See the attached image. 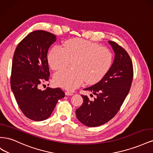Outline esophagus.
Listing matches in <instances>:
<instances>
[{"label":"esophagus","mask_w":153,"mask_h":153,"mask_svg":"<svg viewBox=\"0 0 153 153\" xmlns=\"http://www.w3.org/2000/svg\"><path fill=\"white\" fill-rule=\"evenodd\" d=\"M65 94L66 96H72V95H73V93H72V92H71L67 91V92H65Z\"/></svg>","instance_id":"esophagus-1"}]
</instances>
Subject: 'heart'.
<instances>
[{
	"label": "heart",
	"mask_w": 153,
	"mask_h": 153,
	"mask_svg": "<svg viewBox=\"0 0 153 153\" xmlns=\"http://www.w3.org/2000/svg\"><path fill=\"white\" fill-rule=\"evenodd\" d=\"M73 63L74 70L62 69L55 74L57 85L67 90H73L85 80L89 84L100 81L111 67L113 55L107 48L83 39H73L64 43L62 47L55 46L48 54V62L53 70Z\"/></svg>",
	"instance_id": "heart-1"
}]
</instances>
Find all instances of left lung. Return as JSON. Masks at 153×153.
<instances>
[{"instance_id": "left-lung-1", "label": "left lung", "mask_w": 153, "mask_h": 153, "mask_svg": "<svg viewBox=\"0 0 153 153\" xmlns=\"http://www.w3.org/2000/svg\"><path fill=\"white\" fill-rule=\"evenodd\" d=\"M115 53L114 62L103 78L84 89L96 95L93 100L82 95L83 103L76 110V117L89 127L101 126L112 119L121 108L131 85L133 69L128 53L121 46L108 41ZM91 95H92L91 94Z\"/></svg>"}]
</instances>
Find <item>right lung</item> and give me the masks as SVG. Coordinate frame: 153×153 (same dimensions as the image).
Masks as SVG:
<instances>
[{"instance_id":"obj_1","label":"right lung","mask_w":153,"mask_h":153,"mask_svg":"<svg viewBox=\"0 0 153 153\" xmlns=\"http://www.w3.org/2000/svg\"><path fill=\"white\" fill-rule=\"evenodd\" d=\"M56 36L44 30L30 32L18 45L12 62L11 87L22 112L36 121L48 119L57 101L65 96L60 89L41 91L50 76L47 53Z\"/></svg>"}]
</instances>
